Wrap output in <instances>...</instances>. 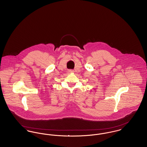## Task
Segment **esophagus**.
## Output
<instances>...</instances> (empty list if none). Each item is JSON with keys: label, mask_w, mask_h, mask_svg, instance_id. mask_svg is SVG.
<instances>
[{"label": "esophagus", "mask_w": 147, "mask_h": 147, "mask_svg": "<svg viewBox=\"0 0 147 147\" xmlns=\"http://www.w3.org/2000/svg\"><path fill=\"white\" fill-rule=\"evenodd\" d=\"M68 72H69V73H73V72H74V70H71V69H70V70H68Z\"/></svg>", "instance_id": "obj_1"}]
</instances>
